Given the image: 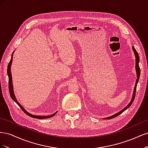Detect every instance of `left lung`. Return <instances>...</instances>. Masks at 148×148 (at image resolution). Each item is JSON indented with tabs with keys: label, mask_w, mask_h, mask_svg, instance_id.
Returning a JSON list of instances; mask_svg holds the SVG:
<instances>
[{
	"label": "left lung",
	"mask_w": 148,
	"mask_h": 148,
	"mask_svg": "<svg viewBox=\"0 0 148 148\" xmlns=\"http://www.w3.org/2000/svg\"><path fill=\"white\" fill-rule=\"evenodd\" d=\"M132 49H133V51L134 52V53H135V59H136V65H135V69H136V76H137V78H136V83H135V88H134V91H133V96H132V99L130 101V102L129 103V104L125 107V108L122 110L121 111H120L119 112L113 115L110 116V117H107L105 119H112V118H114V117H116L117 116L119 115L120 114H122V112H123L127 110L128 107H130V106L132 104L133 102L134 101V99H135V93H136V86H137V84L138 83V81H139V79H140V66H139V61H140V57H139V56H138V53L136 51V49H135V47H134L133 46H132Z\"/></svg>",
	"instance_id": "1"
}]
</instances>
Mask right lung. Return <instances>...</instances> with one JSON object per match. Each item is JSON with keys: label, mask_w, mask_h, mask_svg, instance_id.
Returning <instances> with one entry per match:
<instances>
[{"label": "right lung", "mask_w": 148, "mask_h": 148, "mask_svg": "<svg viewBox=\"0 0 148 148\" xmlns=\"http://www.w3.org/2000/svg\"><path fill=\"white\" fill-rule=\"evenodd\" d=\"M13 53L12 54V57H11V59L10 61L9 62V64L7 66V75H8V89H9V92H10V96L12 97V99L14 101L16 104L19 106V107L21 108V109L23 110L25 114H26V115H28V116L31 117H33V118H35V119H48V118H50L53 117V116H54L56 114H57V112H55L54 114H53L51 115H49V116H37V115H32L29 114V112H28L27 111H26L24 107L22 106L20 103L18 102V101L16 100L15 96L14 95V92H13V84H12V74H11V65H12V60H13Z\"/></svg>", "instance_id": "obj_1"}]
</instances>
